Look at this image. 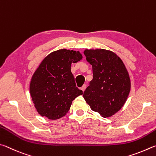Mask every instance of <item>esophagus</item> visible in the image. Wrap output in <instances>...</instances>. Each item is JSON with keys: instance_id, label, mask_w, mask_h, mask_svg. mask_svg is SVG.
<instances>
[{"instance_id": "obj_1", "label": "esophagus", "mask_w": 156, "mask_h": 156, "mask_svg": "<svg viewBox=\"0 0 156 156\" xmlns=\"http://www.w3.org/2000/svg\"><path fill=\"white\" fill-rule=\"evenodd\" d=\"M86 88V85H85V84H84V85L81 88V90H82L83 92H84V91H85Z\"/></svg>"}]
</instances>
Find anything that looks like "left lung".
Returning <instances> with one entry per match:
<instances>
[{"label":"left lung","mask_w":156,"mask_h":156,"mask_svg":"<svg viewBox=\"0 0 156 156\" xmlns=\"http://www.w3.org/2000/svg\"><path fill=\"white\" fill-rule=\"evenodd\" d=\"M86 60L92 65L93 79L83 97L91 110L110 117L122 108L131 89L129 73L121 59L105 49H86Z\"/></svg>","instance_id":"8db88e82"}]
</instances>
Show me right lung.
<instances>
[{"mask_svg":"<svg viewBox=\"0 0 156 156\" xmlns=\"http://www.w3.org/2000/svg\"><path fill=\"white\" fill-rule=\"evenodd\" d=\"M80 51L60 49L48 55L35 71L29 90L38 114L51 120L65 116L73 101L83 94L76 87L72 63L82 59Z\"/></svg>","mask_w":156,"mask_h":156,"instance_id":"obj_1","label":"right lung"}]
</instances>
